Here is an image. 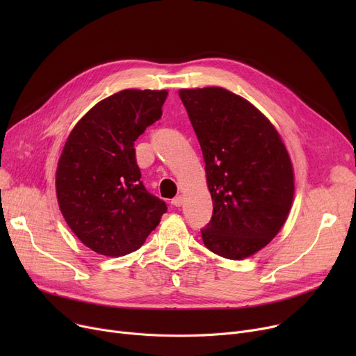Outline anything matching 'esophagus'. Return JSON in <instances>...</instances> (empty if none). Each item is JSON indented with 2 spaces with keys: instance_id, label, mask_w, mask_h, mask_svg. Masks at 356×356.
Returning a JSON list of instances; mask_svg holds the SVG:
<instances>
[{
  "instance_id": "esophagus-1",
  "label": "esophagus",
  "mask_w": 356,
  "mask_h": 356,
  "mask_svg": "<svg viewBox=\"0 0 356 356\" xmlns=\"http://www.w3.org/2000/svg\"><path fill=\"white\" fill-rule=\"evenodd\" d=\"M181 203H183V196H181V195L176 196V197L172 200V204H173V207H176V208L181 207Z\"/></svg>"
}]
</instances>
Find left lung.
<instances>
[{"mask_svg": "<svg viewBox=\"0 0 356 356\" xmlns=\"http://www.w3.org/2000/svg\"><path fill=\"white\" fill-rule=\"evenodd\" d=\"M199 140L213 213L203 244L229 259L247 258L286 222L294 195L293 165L274 125L223 88L181 89Z\"/></svg>", "mask_w": 356, "mask_h": 356, "instance_id": "1", "label": "left lung"}]
</instances>
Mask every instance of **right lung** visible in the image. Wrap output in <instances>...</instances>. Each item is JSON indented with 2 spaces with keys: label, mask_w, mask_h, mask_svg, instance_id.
Segmentation results:
<instances>
[{
  "label": "right lung",
  "mask_w": 356,
  "mask_h": 356,
  "mask_svg": "<svg viewBox=\"0 0 356 356\" xmlns=\"http://www.w3.org/2000/svg\"><path fill=\"white\" fill-rule=\"evenodd\" d=\"M167 90L125 89L74 125L59 159L56 193L82 244L106 257L138 250L165 213L141 179L134 141L161 117Z\"/></svg>",
  "instance_id": "right-lung-1"
}]
</instances>
